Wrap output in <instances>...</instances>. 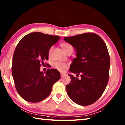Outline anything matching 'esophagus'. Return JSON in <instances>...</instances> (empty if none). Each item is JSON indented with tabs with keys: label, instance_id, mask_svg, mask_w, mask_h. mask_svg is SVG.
<instances>
[{
	"label": "esophagus",
	"instance_id": "34e87169",
	"mask_svg": "<svg viewBox=\"0 0 125 125\" xmlns=\"http://www.w3.org/2000/svg\"><path fill=\"white\" fill-rule=\"evenodd\" d=\"M61 77H64V76L65 75H66V74H65V73H61Z\"/></svg>",
	"mask_w": 125,
	"mask_h": 125
}]
</instances>
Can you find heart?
Masks as SVG:
<instances>
[{
  "mask_svg": "<svg viewBox=\"0 0 125 125\" xmlns=\"http://www.w3.org/2000/svg\"><path fill=\"white\" fill-rule=\"evenodd\" d=\"M61 47L62 48L63 50L64 51L65 53L67 52L68 51L73 50L72 46L70 43H68V42H62V43H61ZM53 48V47L52 46V47H51L50 48L49 50H48V55H49V56H50L51 55ZM54 65L55 68H56L57 69H58V70H60L61 72L65 71L66 70L67 68V64L62 62H56L54 63Z\"/></svg>",
  "mask_w": 125,
  "mask_h": 125,
  "instance_id": "obj_1",
  "label": "heart"
}]
</instances>
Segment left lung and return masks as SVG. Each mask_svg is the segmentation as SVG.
Returning a JSON list of instances; mask_svg holds the SVG:
<instances>
[{
	"mask_svg": "<svg viewBox=\"0 0 125 125\" xmlns=\"http://www.w3.org/2000/svg\"><path fill=\"white\" fill-rule=\"evenodd\" d=\"M76 50L77 57L69 68L81 79L71 77L66 85L68 95L75 103L82 106L92 104L102 95L109 81L110 61L104 41L94 33H84L64 38Z\"/></svg>",
	"mask_w": 125,
	"mask_h": 125,
	"instance_id": "8db88e82",
	"label": "left lung"
}]
</instances>
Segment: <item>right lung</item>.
Returning <instances> with one entry per match:
<instances>
[{"instance_id": "1", "label": "right lung", "mask_w": 125, "mask_h": 125, "mask_svg": "<svg viewBox=\"0 0 125 125\" xmlns=\"http://www.w3.org/2000/svg\"><path fill=\"white\" fill-rule=\"evenodd\" d=\"M60 39L58 36L32 32L23 37L15 50L12 75L17 92L25 100L40 102L51 93L53 85L61 78L59 71L48 69L40 72L48 60V50Z\"/></svg>"}]
</instances>
